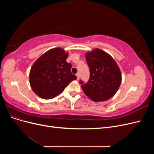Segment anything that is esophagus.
<instances>
[{"label":"esophagus","mask_w":154,"mask_h":154,"mask_svg":"<svg viewBox=\"0 0 154 154\" xmlns=\"http://www.w3.org/2000/svg\"><path fill=\"white\" fill-rule=\"evenodd\" d=\"M76 75V77H77V80H79V79H80V74L77 73Z\"/></svg>","instance_id":"obj_1"}]
</instances>
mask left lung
Wrapping results in <instances>:
<instances>
[{
    "instance_id": "1",
    "label": "left lung",
    "mask_w": 154,
    "mask_h": 154,
    "mask_svg": "<svg viewBox=\"0 0 154 154\" xmlns=\"http://www.w3.org/2000/svg\"><path fill=\"white\" fill-rule=\"evenodd\" d=\"M85 58L91 74L86 84L80 82L83 91L93 101L110 99L122 83V72L117 63L109 54L98 48L86 53Z\"/></svg>"
}]
</instances>
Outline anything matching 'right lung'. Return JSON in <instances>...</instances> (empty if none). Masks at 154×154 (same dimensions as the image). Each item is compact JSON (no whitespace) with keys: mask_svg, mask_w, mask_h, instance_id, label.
<instances>
[{"mask_svg":"<svg viewBox=\"0 0 154 154\" xmlns=\"http://www.w3.org/2000/svg\"><path fill=\"white\" fill-rule=\"evenodd\" d=\"M68 53L62 48L46 51L32 64L29 83L35 94L44 100L52 99L62 93L76 76L71 72V64L66 60Z\"/></svg>","mask_w":154,"mask_h":154,"instance_id":"add662e5","label":"right lung"}]
</instances>
